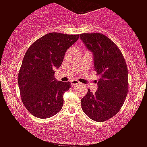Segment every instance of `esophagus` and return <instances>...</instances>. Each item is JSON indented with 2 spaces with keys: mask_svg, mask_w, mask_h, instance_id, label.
<instances>
[{
  "mask_svg": "<svg viewBox=\"0 0 147 147\" xmlns=\"http://www.w3.org/2000/svg\"><path fill=\"white\" fill-rule=\"evenodd\" d=\"M78 84H80V82L78 81V80H73L71 81V85H72V86H76V85H78Z\"/></svg>",
  "mask_w": 147,
  "mask_h": 147,
  "instance_id": "obj_1",
  "label": "esophagus"
}]
</instances>
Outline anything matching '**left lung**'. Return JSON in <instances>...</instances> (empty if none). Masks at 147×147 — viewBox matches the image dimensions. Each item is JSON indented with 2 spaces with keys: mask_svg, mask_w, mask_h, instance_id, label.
Wrapping results in <instances>:
<instances>
[{
  "mask_svg": "<svg viewBox=\"0 0 147 147\" xmlns=\"http://www.w3.org/2000/svg\"><path fill=\"white\" fill-rule=\"evenodd\" d=\"M80 39L93 53L94 69L100 75L98 90L90 89L81 99L82 109L88 117L104 122L121 109L128 91V73L125 61L115 42L101 33H83Z\"/></svg>",
  "mask_w": 147,
  "mask_h": 147,
  "instance_id": "8db88e82",
  "label": "left lung"
}]
</instances>
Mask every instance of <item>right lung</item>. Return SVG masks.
Listing matches in <instances>:
<instances>
[{
    "label": "right lung",
    "instance_id": "right-lung-1",
    "mask_svg": "<svg viewBox=\"0 0 147 147\" xmlns=\"http://www.w3.org/2000/svg\"><path fill=\"white\" fill-rule=\"evenodd\" d=\"M79 35L50 32L29 47L18 75L22 101L35 117L49 118L58 113L64 104L63 95L69 82L57 81L55 68L61 65L67 50Z\"/></svg>",
    "mask_w": 147,
    "mask_h": 147
}]
</instances>
